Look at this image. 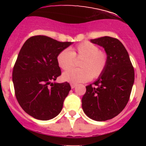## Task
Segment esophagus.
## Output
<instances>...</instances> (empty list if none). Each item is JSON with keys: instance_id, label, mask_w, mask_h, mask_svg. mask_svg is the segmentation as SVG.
<instances>
[{"instance_id": "esophagus-1", "label": "esophagus", "mask_w": 146, "mask_h": 146, "mask_svg": "<svg viewBox=\"0 0 146 146\" xmlns=\"http://www.w3.org/2000/svg\"><path fill=\"white\" fill-rule=\"evenodd\" d=\"M76 86H77V84H75V83H71V88H72V89L74 88Z\"/></svg>"}]
</instances>
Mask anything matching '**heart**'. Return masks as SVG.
Returning a JSON list of instances; mask_svg holds the SVG:
<instances>
[{"instance_id":"obj_1","label":"heart","mask_w":146,"mask_h":146,"mask_svg":"<svg viewBox=\"0 0 146 146\" xmlns=\"http://www.w3.org/2000/svg\"><path fill=\"white\" fill-rule=\"evenodd\" d=\"M74 58L81 59L78 64L80 69H72L63 74V80L67 82L77 83L83 82L92 78H97L102 74L108 64V55L99 47L89 42L80 44L70 51L62 50L58 55L59 66L64 70L73 66Z\"/></svg>"}]
</instances>
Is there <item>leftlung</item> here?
I'll return each mask as SVG.
<instances>
[{
	"label": "left lung",
	"mask_w": 146,
	"mask_h": 146,
	"mask_svg": "<svg viewBox=\"0 0 146 146\" xmlns=\"http://www.w3.org/2000/svg\"><path fill=\"white\" fill-rule=\"evenodd\" d=\"M108 55V64L92 85L86 86L82 108L88 117L96 121L112 119L121 113L129 99L135 71L128 52L117 38L110 36L91 39Z\"/></svg>",
	"instance_id": "left-lung-1"
}]
</instances>
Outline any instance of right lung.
I'll use <instances>...</instances> for the list:
<instances>
[{
  "instance_id": "add662e5",
  "label": "right lung",
  "mask_w": 146,
  "mask_h": 146,
  "mask_svg": "<svg viewBox=\"0 0 146 146\" xmlns=\"http://www.w3.org/2000/svg\"><path fill=\"white\" fill-rule=\"evenodd\" d=\"M72 43L35 36L26 40L18 54L12 73L15 96L23 110L36 119L50 120L61 111L71 86L52 81L61 74L58 55Z\"/></svg>"
}]
</instances>
